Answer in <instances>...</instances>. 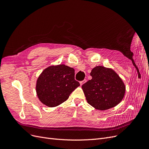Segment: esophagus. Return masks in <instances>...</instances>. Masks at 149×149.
<instances>
[{
  "instance_id": "1",
  "label": "esophagus",
  "mask_w": 149,
  "mask_h": 149,
  "mask_svg": "<svg viewBox=\"0 0 149 149\" xmlns=\"http://www.w3.org/2000/svg\"><path fill=\"white\" fill-rule=\"evenodd\" d=\"M86 79H84L83 81H80L79 83H80V85L81 86V85H83L84 83H86Z\"/></svg>"
}]
</instances>
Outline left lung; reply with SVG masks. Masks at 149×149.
<instances>
[{
	"label": "left lung",
	"mask_w": 149,
	"mask_h": 149,
	"mask_svg": "<svg viewBox=\"0 0 149 149\" xmlns=\"http://www.w3.org/2000/svg\"><path fill=\"white\" fill-rule=\"evenodd\" d=\"M92 79L82 85L86 99L98 110H106L123 100L125 86L123 80L111 68L97 66L92 70Z\"/></svg>",
	"instance_id": "obj_1"
}]
</instances>
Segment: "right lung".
Here are the masks:
<instances>
[{
	"label": "right lung",
	"mask_w": 149,
	"mask_h": 149,
	"mask_svg": "<svg viewBox=\"0 0 149 149\" xmlns=\"http://www.w3.org/2000/svg\"><path fill=\"white\" fill-rule=\"evenodd\" d=\"M80 85L74 79V70L65 65L51 66L39 76L36 85L38 97L43 104L53 107L68 99Z\"/></svg>",
	"instance_id": "add662e5"
}]
</instances>
